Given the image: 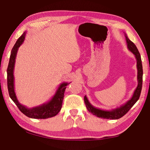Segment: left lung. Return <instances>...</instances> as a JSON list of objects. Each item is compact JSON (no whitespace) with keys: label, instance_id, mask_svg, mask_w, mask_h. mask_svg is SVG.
Returning <instances> with one entry per match:
<instances>
[{"label":"left lung","instance_id":"1","mask_svg":"<svg viewBox=\"0 0 150 150\" xmlns=\"http://www.w3.org/2000/svg\"><path fill=\"white\" fill-rule=\"evenodd\" d=\"M126 41L127 44V47L128 49L135 55L136 59V67L138 70V75H137V80H138V86L134 91L133 95L130 100L127 101L125 104H123L119 107L116 108L112 110H103V109H100L96 108L93 106L88 101L87 96H85L84 100L85 105L87 106L88 110L91 112L93 115H95L98 118H102L105 119H110V120H116V119L120 118L122 117L124 115L128 112L129 110L132 107L134 104H135L138 100L139 99V96H140L142 87V77H143V69H142V59L141 56L139 54L138 50L137 49L136 45L129 40L125 34Z\"/></svg>","mask_w":150,"mask_h":150}]
</instances>
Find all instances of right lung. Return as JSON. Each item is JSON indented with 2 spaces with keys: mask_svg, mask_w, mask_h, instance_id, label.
<instances>
[{
  "mask_svg": "<svg viewBox=\"0 0 150 150\" xmlns=\"http://www.w3.org/2000/svg\"><path fill=\"white\" fill-rule=\"evenodd\" d=\"M26 33V32H25L18 39L11 53L8 68H7V85H8L10 97L16 104L19 110L28 117L35 119H46L52 118L53 116H56L62 109L65 88L67 85H69L70 83L63 82L61 83L52 98L48 102L42 104V105L32 108H28L19 103L14 91V69L18 50L24 41Z\"/></svg>",
  "mask_w": 150,
  "mask_h": 150,
  "instance_id": "right-lung-1",
  "label": "right lung"
}]
</instances>
